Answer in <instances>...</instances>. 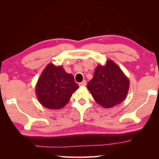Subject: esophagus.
I'll return each instance as SVG.
<instances>
[{"instance_id": "34e87169", "label": "esophagus", "mask_w": 159, "mask_h": 159, "mask_svg": "<svg viewBox=\"0 0 159 159\" xmlns=\"http://www.w3.org/2000/svg\"><path fill=\"white\" fill-rule=\"evenodd\" d=\"M79 84L80 86H86V84H87L86 80H83V81H82V82H80Z\"/></svg>"}]
</instances>
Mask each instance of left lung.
Instances as JSON below:
<instances>
[{
  "mask_svg": "<svg viewBox=\"0 0 159 159\" xmlns=\"http://www.w3.org/2000/svg\"><path fill=\"white\" fill-rule=\"evenodd\" d=\"M87 88L97 103L109 108L126 98L129 80L116 63L108 59L104 66L98 65Z\"/></svg>",
  "mask_w": 159,
  "mask_h": 159,
  "instance_id": "left-lung-1",
  "label": "left lung"
}]
</instances>
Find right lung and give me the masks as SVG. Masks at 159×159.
Returning <instances> with one entry per match:
<instances>
[{
	"label": "right lung",
	"mask_w": 159,
	"mask_h": 159,
	"mask_svg": "<svg viewBox=\"0 0 159 159\" xmlns=\"http://www.w3.org/2000/svg\"><path fill=\"white\" fill-rule=\"evenodd\" d=\"M78 88L74 76L66 73L62 66L48 64L39 77L35 93L45 108L60 109L66 105Z\"/></svg>",
	"instance_id": "obj_1"
}]
</instances>
